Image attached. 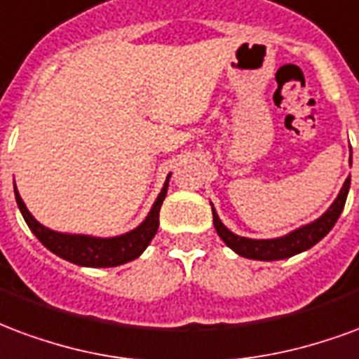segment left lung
<instances>
[{
  "label": "left lung",
  "instance_id": "1",
  "mask_svg": "<svg viewBox=\"0 0 359 359\" xmlns=\"http://www.w3.org/2000/svg\"><path fill=\"white\" fill-rule=\"evenodd\" d=\"M352 164V162H350ZM348 189H350V176L342 185L339 197L334 198V203L327 208L318 219H313L306 226L298 227L294 231L283 235V237H276V239H248V237H241L229 231L212 206V216H214V227L218 231L219 239L226 243L227 247L235 250L237 255L243 258H250V260H262V262H271V260H283L290 256L304 252L308 248H312L316 243L323 239L341 216L344 203H346Z\"/></svg>",
  "mask_w": 359,
  "mask_h": 359
}]
</instances>
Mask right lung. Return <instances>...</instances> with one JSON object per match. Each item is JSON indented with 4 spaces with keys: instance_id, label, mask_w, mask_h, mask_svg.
<instances>
[{
    "instance_id": "add662e5",
    "label": "right lung",
    "mask_w": 359,
    "mask_h": 359,
    "mask_svg": "<svg viewBox=\"0 0 359 359\" xmlns=\"http://www.w3.org/2000/svg\"><path fill=\"white\" fill-rule=\"evenodd\" d=\"M168 182L170 174L158 197L154 201L153 208L147 214V218L143 219L135 229L124 235H116V237H91V235L53 231L49 227L41 226L40 222L28 212L25 201L18 195L17 185H15V198H17L20 214L28 227L32 229V233L53 255L61 256L62 260H69L78 266H86V268H114V266H122V264L135 260L137 256L143 255V250L153 241L154 233L158 229V214H161L162 201L168 191Z\"/></svg>"
}]
</instances>
